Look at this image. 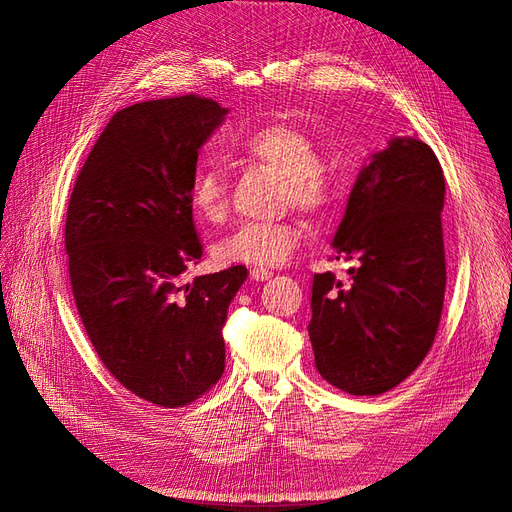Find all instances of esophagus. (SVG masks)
Instances as JSON below:
<instances>
[{"instance_id":"obj_1","label":"esophagus","mask_w":512,"mask_h":512,"mask_svg":"<svg viewBox=\"0 0 512 512\" xmlns=\"http://www.w3.org/2000/svg\"><path fill=\"white\" fill-rule=\"evenodd\" d=\"M250 277H252V280H256V282H265V280H271V277H273V273L271 271H267V269H252L250 271Z\"/></svg>"}]
</instances>
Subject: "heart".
<instances>
[{
    "label": "heart",
    "mask_w": 512,
    "mask_h": 512,
    "mask_svg": "<svg viewBox=\"0 0 512 512\" xmlns=\"http://www.w3.org/2000/svg\"><path fill=\"white\" fill-rule=\"evenodd\" d=\"M239 151L273 168L284 181V198L307 213H324L342 192L337 170L320 162V149L305 130L290 123H269L237 143ZM190 203L200 218L218 224L228 213V185L218 162L203 160L190 181ZM303 226L297 220L245 222L215 247L224 265L280 267L297 250Z\"/></svg>",
    "instance_id": "obj_1"
}]
</instances>
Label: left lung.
I'll return each mask as SVG.
<instances>
[{
    "mask_svg": "<svg viewBox=\"0 0 512 512\" xmlns=\"http://www.w3.org/2000/svg\"><path fill=\"white\" fill-rule=\"evenodd\" d=\"M444 175L429 145L395 136L359 170L333 237L348 280L316 273L312 339L320 376L350 395H382L423 363L436 337L446 260Z\"/></svg>",
    "mask_w": 512,
    "mask_h": 512,
    "instance_id": "left-lung-1",
    "label": "left lung"
}]
</instances>
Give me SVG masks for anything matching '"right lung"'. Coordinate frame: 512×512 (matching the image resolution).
I'll return each instance as SVG.
<instances>
[{
    "mask_svg": "<svg viewBox=\"0 0 512 512\" xmlns=\"http://www.w3.org/2000/svg\"><path fill=\"white\" fill-rule=\"evenodd\" d=\"M228 108L194 94L117 111L70 196L66 252L83 327L106 369L162 408L198 399L224 374L222 327L245 267L198 275L192 218L198 151Z\"/></svg>",
    "mask_w": 512,
    "mask_h": 512,
    "instance_id": "add662e5",
    "label": "right lung"
}]
</instances>
